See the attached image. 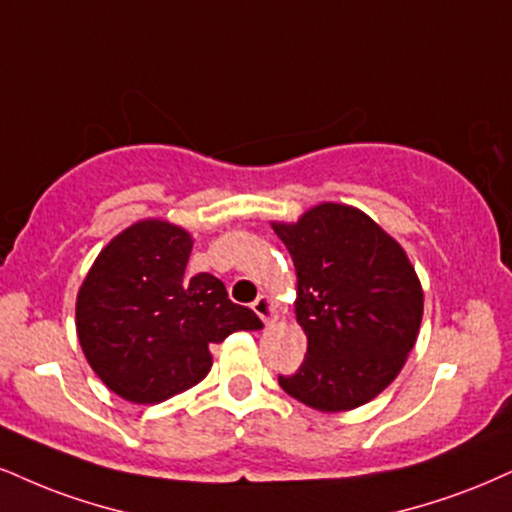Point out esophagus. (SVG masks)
<instances>
[{
    "mask_svg": "<svg viewBox=\"0 0 512 512\" xmlns=\"http://www.w3.org/2000/svg\"><path fill=\"white\" fill-rule=\"evenodd\" d=\"M252 310H255V315L260 317L264 324L276 322V305H274V300L269 298V295H260V298L252 303Z\"/></svg>",
    "mask_w": 512,
    "mask_h": 512,
    "instance_id": "34e87169",
    "label": "esophagus"
}]
</instances>
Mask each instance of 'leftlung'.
<instances>
[{
	"label": "left lung",
	"mask_w": 512,
	"mask_h": 512,
	"mask_svg": "<svg viewBox=\"0 0 512 512\" xmlns=\"http://www.w3.org/2000/svg\"><path fill=\"white\" fill-rule=\"evenodd\" d=\"M298 276L295 319L307 336L303 365L281 389L322 412L377 398L420 334L424 293L405 250L365 212L322 202L295 224L272 221Z\"/></svg>",
	"instance_id": "obj_1"
}]
</instances>
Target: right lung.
I'll return each mask as SVG.
<instances>
[{"mask_svg": "<svg viewBox=\"0 0 512 512\" xmlns=\"http://www.w3.org/2000/svg\"><path fill=\"white\" fill-rule=\"evenodd\" d=\"M193 236L143 219L104 245L76 300L85 360L107 389L131 403L162 400L200 384L209 346L233 331L262 329L250 307L229 300L217 276H186Z\"/></svg>", "mask_w": 512, "mask_h": 512, "instance_id": "add662e5", "label": "right lung"}]
</instances>
